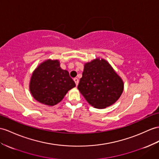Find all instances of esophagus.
Returning <instances> with one entry per match:
<instances>
[{
	"label": "esophagus",
	"mask_w": 159,
	"mask_h": 159,
	"mask_svg": "<svg viewBox=\"0 0 159 159\" xmlns=\"http://www.w3.org/2000/svg\"><path fill=\"white\" fill-rule=\"evenodd\" d=\"M73 80H74V82H75V83L76 86H77V85H78V84H79V80L77 79V78H76V77H75V78L73 79Z\"/></svg>",
	"instance_id": "esophagus-1"
}]
</instances>
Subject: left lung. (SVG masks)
<instances>
[{
    "label": "left lung",
    "instance_id": "left-lung-1",
    "mask_svg": "<svg viewBox=\"0 0 159 159\" xmlns=\"http://www.w3.org/2000/svg\"><path fill=\"white\" fill-rule=\"evenodd\" d=\"M77 88L91 106L102 109L117 101L124 84L109 62L96 58L84 64Z\"/></svg>",
    "mask_w": 159,
    "mask_h": 159
}]
</instances>
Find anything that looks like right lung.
I'll return each instance as SVG.
<instances>
[{
    "label": "right lung",
    "mask_w": 159,
    "mask_h": 159,
    "mask_svg": "<svg viewBox=\"0 0 159 159\" xmlns=\"http://www.w3.org/2000/svg\"><path fill=\"white\" fill-rule=\"evenodd\" d=\"M75 87L68 71L60 67L59 60L47 59L33 71L30 90L38 102L55 106L63 99L69 90Z\"/></svg>",
    "instance_id": "add662e5"
}]
</instances>
